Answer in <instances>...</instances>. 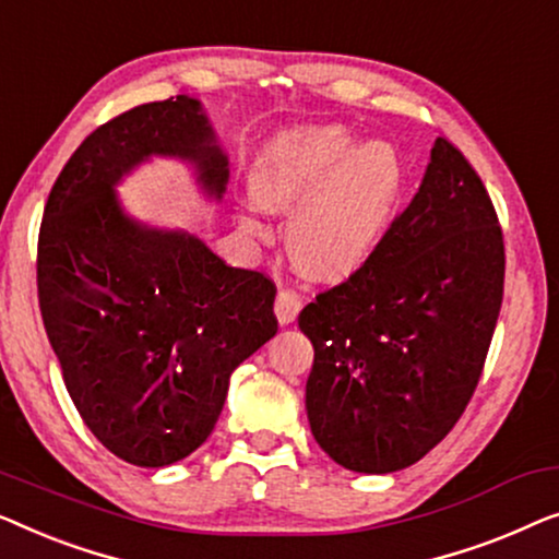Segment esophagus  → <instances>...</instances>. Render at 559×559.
I'll use <instances>...</instances> for the list:
<instances>
[{
	"instance_id": "obj_1",
	"label": "esophagus",
	"mask_w": 559,
	"mask_h": 559,
	"mask_svg": "<svg viewBox=\"0 0 559 559\" xmlns=\"http://www.w3.org/2000/svg\"><path fill=\"white\" fill-rule=\"evenodd\" d=\"M301 306H304V298L298 296L296 290H290V288L278 290L276 306H273V309H276L278 324H294L298 311H301Z\"/></svg>"
}]
</instances>
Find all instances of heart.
Here are the masks:
<instances>
[{
    "instance_id": "heart-1",
    "label": "heart",
    "mask_w": 559,
    "mask_h": 559,
    "mask_svg": "<svg viewBox=\"0 0 559 559\" xmlns=\"http://www.w3.org/2000/svg\"><path fill=\"white\" fill-rule=\"evenodd\" d=\"M250 187L261 207L294 212L286 250L296 269L342 281L380 248L403 194L405 169L388 141L357 146L344 126H298L265 144ZM246 227L265 235L255 217H246Z\"/></svg>"
}]
</instances>
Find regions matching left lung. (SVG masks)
Instances as JSON below:
<instances>
[{
	"instance_id": "obj_1",
	"label": "left lung",
	"mask_w": 559,
	"mask_h": 559,
	"mask_svg": "<svg viewBox=\"0 0 559 559\" xmlns=\"http://www.w3.org/2000/svg\"><path fill=\"white\" fill-rule=\"evenodd\" d=\"M504 296V238L489 192L438 136L413 202L357 273L298 313L313 344L306 415L349 471L392 474L466 411Z\"/></svg>"
}]
</instances>
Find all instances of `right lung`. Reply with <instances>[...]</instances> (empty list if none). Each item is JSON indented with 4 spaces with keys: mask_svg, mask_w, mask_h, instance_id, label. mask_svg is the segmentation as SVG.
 Returning a JSON list of instances; mask_svg holds the SVG:
<instances>
[{
    "mask_svg": "<svg viewBox=\"0 0 559 559\" xmlns=\"http://www.w3.org/2000/svg\"><path fill=\"white\" fill-rule=\"evenodd\" d=\"M148 156L192 162L210 198L227 156L200 100L144 104L98 126L45 204L37 296L70 400L114 455L159 468L207 440L230 374L278 332L276 286L200 238L129 217L116 185Z\"/></svg>",
    "mask_w": 559,
    "mask_h": 559,
    "instance_id": "add662e5",
    "label": "right lung"
}]
</instances>
